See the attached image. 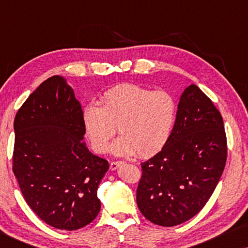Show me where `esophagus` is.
Returning a JSON list of instances; mask_svg holds the SVG:
<instances>
[{"label":"esophagus","instance_id":"34e87169","mask_svg":"<svg viewBox=\"0 0 248 248\" xmlns=\"http://www.w3.org/2000/svg\"><path fill=\"white\" fill-rule=\"evenodd\" d=\"M121 165H123V161H111L109 164V168L111 170H116Z\"/></svg>","mask_w":248,"mask_h":248}]
</instances>
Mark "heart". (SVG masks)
Returning a JSON list of instances; mask_svg holds the SVG:
<instances>
[{"instance_id":"1","label":"heart","mask_w":248,"mask_h":248,"mask_svg":"<svg viewBox=\"0 0 248 248\" xmlns=\"http://www.w3.org/2000/svg\"><path fill=\"white\" fill-rule=\"evenodd\" d=\"M177 117V101L166 90L122 83L107 90L101 106L89 104L82 110L84 134L97 154L109 148L117 127L122 137L113 143L116 155L150 157L167 144Z\"/></svg>"}]
</instances>
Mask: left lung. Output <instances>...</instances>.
I'll list each match as a JSON object with an SVG mask.
<instances>
[{
  "instance_id": "left-lung-1",
  "label": "left lung",
  "mask_w": 248,
  "mask_h": 248,
  "mask_svg": "<svg viewBox=\"0 0 248 248\" xmlns=\"http://www.w3.org/2000/svg\"><path fill=\"white\" fill-rule=\"evenodd\" d=\"M167 144L142 162L137 203L149 221L177 226L201 211L212 195L227 160L222 116L195 84L179 98Z\"/></svg>"
}]
</instances>
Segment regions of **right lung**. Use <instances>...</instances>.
Segmentation results:
<instances>
[{
  "mask_svg": "<svg viewBox=\"0 0 248 248\" xmlns=\"http://www.w3.org/2000/svg\"><path fill=\"white\" fill-rule=\"evenodd\" d=\"M15 133L12 169L30 209L57 229L93 221L109 165L82 141V109L64 78L50 77L30 94L16 115Z\"/></svg>",
  "mask_w": 248,
  "mask_h": 248,
  "instance_id": "obj_1",
  "label": "right lung"
}]
</instances>
